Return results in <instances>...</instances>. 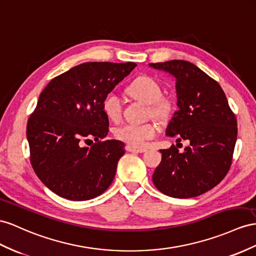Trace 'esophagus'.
<instances>
[{"label":"esophagus","mask_w":256,"mask_h":256,"mask_svg":"<svg viewBox=\"0 0 256 256\" xmlns=\"http://www.w3.org/2000/svg\"><path fill=\"white\" fill-rule=\"evenodd\" d=\"M126 150L128 152H137V154H142V152H147V149H145V148H136V147L130 146V145L126 146Z\"/></svg>","instance_id":"1"}]
</instances>
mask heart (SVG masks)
<instances>
[{"label":"heart","instance_id":"b5f03b06","mask_svg":"<svg viewBox=\"0 0 256 256\" xmlns=\"http://www.w3.org/2000/svg\"><path fill=\"white\" fill-rule=\"evenodd\" d=\"M126 93L134 100L148 104L149 114L156 119L164 120L172 112V102L162 97L161 88L152 78L142 76L128 84ZM102 111L110 121L116 122L122 116V102L114 93H109L102 100ZM158 126L154 122L142 124H124L114 130L116 140L136 148L145 147L148 140L158 133Z\"/></svg>","mask_w":256,"mask_h":256}]
</instances>
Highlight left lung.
Listing matches in <instances>:
<instances>
[{
	"label": "left lung",
	"instance_id": "left-lung-1",
	"mask_svg": "<svg viewBox=\"0 0 256 256\" xmlns=\"http://www.w3.org/2000/svg\"><path fill=\"white\" fill-rule=\"evenodd\" d=\"M175 78L178 110L166 128V136L188 140L184 152L172 145L162 149V160L152 182L173 198H194L211 190L232 166L237 140V119L220 85L186 60L149 64Z\"/></svg>",
	"mask_w": 256,
	"mask_h": 256
}]
</instances>
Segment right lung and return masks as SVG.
Returning a JSON list of instances; mask_svg holds the SVG:
<instances>
[{"instance_id":"obj_1","label":"right lung","mask_w":256,"mask_h":256,"mask_svg":"<svg viewBox=\"0 0 256 256\" xmlns=\"http://www.w3.org/2000/svg\"><path fill=\"white\" fill-rule=\"evenodd\" d=\"M135 62H84L54 78L28 120L30 161L38 178L64 199L84 201L112 182L124 142L102 140L109 120L104 98L136 67ZM92 138L90 148L82 142Z\"/></svg>"}]
</instances>
